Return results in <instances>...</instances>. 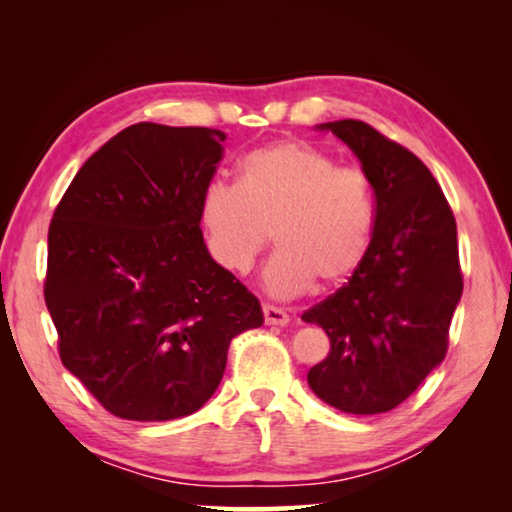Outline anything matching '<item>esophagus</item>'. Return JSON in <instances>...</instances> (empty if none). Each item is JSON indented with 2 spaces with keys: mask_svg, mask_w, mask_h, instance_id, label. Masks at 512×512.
<instances>
[{
  "mask_svg": "<svg viewBox=\"0 0 512 512\" xmlns=\"http://www.w3.org/2000/svg\"><path fill=\"white\" fill-rule=\"evenodd\" d=\"M262 311H264V323L266 325H287L289 323V314L280 307L264 305Z\"/></svg>",
  "mask_w": 512,
  "mask_h": 512,
  "instance_id": "1",
  "label": "esophagus"
}]
</instances>
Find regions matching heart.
<instances>
[{
	"label": "heart",
	"mask_w": 512,
	"mask_h": 512,
	"mask_svg": "<svg viewBox=\"0 0 512 512\" xmlns=\"http://www.w3.org/2000/svg\"><path fill=\"white\" fill-rule=\"evenodd\" d=\"M198 216L210 255L230 273H248L271 235L268 289L293 296L309 282L336 287L357 271L375 228V187L363 169L284 140L246 153L237 185H207Z\"/></svg>",
	"instance_id": "1"
}]
</instances>
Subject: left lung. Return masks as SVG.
<instances>
[{
  "label": "left lung",
  "mask_w": 512,
  "mask_h": 512,
  "mask_svg": "<svg viewBox=\"0 0 512 512\" xmlns=\"http://www.w3.org/2000/svg\"><path fill=\"white\" fill-rule=\"evenodd\" d=\"M375 187V228L357 271L302 314L329 336L309 370L320 400L354 415L393 411L445 359L463 293L456 219L424 162L359 119L323 124Z\"/></svg>",
  "instance_id": "8db88e82"
}]
</instances>
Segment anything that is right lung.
Segmentation results:
<instances>
[{"mask_svg":"<svg viewBox=\"0 0 512 512\" xmlns=\"http://www.w3.org/2000/svg\"><path fill=\"white\" fill-rule=\"evenodd\" d=\"M216 128L140 121L108 140L56 205L45 302L63 366L112 415L201 409L259 300L207 253L198 205L223 158Z\"/></svg>","mask_w":512,"mask_h":512,"instance_id":"1","label":"right lung"}]
</instances>
